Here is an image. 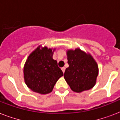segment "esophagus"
<instances>
[{
	"mask_svg": "<svg viewBox=\"0 0 120 120\" xmlns=\"http://www.w3.org/2000/svg\"><path fill=\"white\" fill-rule=\"evenodd\" d=\"M62 71H63V73H64V72H65V67L62 68Z\"/></svg>",
	"mask_w": 120,
	"mask_h": 120,
	"instance_id": "1",
	"label": "esophagus"
}]
</instances>
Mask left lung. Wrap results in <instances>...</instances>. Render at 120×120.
<instances>
[{
  "instance_id": "obj_1",
  "label": "left lung",
  "mask_w": 120,
  "mask_h": 120,
  "mask_svg": "<svg viewBox=\"0 0 120 120\" xmlns=\"http://www.w3.org/2000/svg\"><path fill=\"white\" fill-rule=\"evenodd\" d=\"M68 64L64 79L71 90L77 93L91 89L95 85L98 66L90 53L76 48L67 50Z\"/></svg>"
}]
</instances>
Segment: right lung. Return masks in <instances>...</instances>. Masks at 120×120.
<instances>
[{
	"label": "right lung",
	"instance_id": "obj_1",
	"mask_svg": "<svg viewBox=\"0 0 120 120\" xmlns=\"http://www.w3.org/2000/svg\"><path fill=\"white\" fill-rule=\"evenodd\" d=\"M55 49L39 45L28 56L23 67V79L32 91L41 95L50 93L64 75L56 60L53 59Z\"/></svg>",
	"mask_w": 120,
	"mask_h": 120
}]
</instances>
